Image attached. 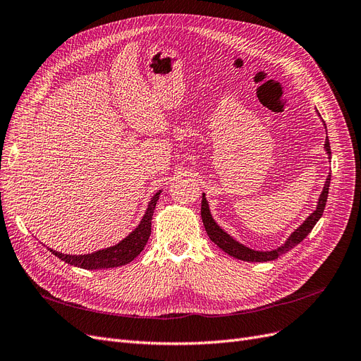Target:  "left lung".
<instances>
[{
  "mask_svg": "<svg viewBox=\"0 0 361 361\" xmlns=\"http://www.w3.org/2000/svg\"><path fill=\"white\" fill-rule=\"evenodd\" d=\"M324 147H325L326 154H329V157L331 158V149H330L329 137H326V140H325ZM330 180H331V174H329V178H326V180L324 183V190L319 195V200H318V206H316V209L307 218H305V221L300 227L295 228V231L289 235V238L285 241V244H281L276 250L256 251V250H251V248L245 247L241 243H238L236 239H233L231 235L224 232L223 228L215 223V220L211 215V211H209V204H207V200H206L204 194H203L202 195V197H203L202 199V220H203V226L206 228V233H207V236L211 238V241L220 247L224 251V253L231 255V256H233L239 260H245V262H269V260H274L279 256H281L283 253H288V251L292 250L295 245H298L302 241V239L312 232V228L314 227L316 223H318V220L322 216V212L325 209L326 197H329Z\"/></svg>",
  "mask_w": 361,
  "mask_h": 361,
  "instance_id": "left-lung-1",
  "label": "left lung"
}]
</instances>
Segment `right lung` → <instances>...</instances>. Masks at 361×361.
Returning a JSON list of instances; mask_svg holds the SVG:
<instances>
[{"label":"right lung","mask_w":361,"mask_h":361,"mask_svg":"<svg viewBox=\"0 0 361 361\" xmlns=\"http://www.w3.org/2000/svg\"><path fill=\"white\" fill-rule=\"evenodd\" d=\"M161 191H158L154 197L150 199L145 216L141 218L140 224L130 232L125 239H122L118 244L108 247L104 250H97L90 255H63L60 251L48 248L52 255H56L63 262L69 265L84 268V269H104V268H117L133 262L149 241L150 231H152V216L157 202L159 199Z\"/></svg>","instance_id":"right-lung-1"}]
</instances>
